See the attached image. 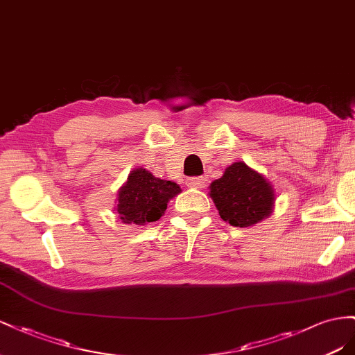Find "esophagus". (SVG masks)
Segmentation results:
<instances>
[{
	"instance_id": "34e87169",
	"label": "esophagus",
	"mask_w": 355,
	"mask_h": 355,
	"mask_svg": "<svg viewBox=\"0 0 355 355\" xmlns=\"http://www.w3.org/2000/svg\"><path fill=\"white\" fill-rule=\"evenodd\" d=\"M205 178L204 177H191L186 181L187 187H191V189H202L205 186Z\"/></svg>"
}]
</instances>
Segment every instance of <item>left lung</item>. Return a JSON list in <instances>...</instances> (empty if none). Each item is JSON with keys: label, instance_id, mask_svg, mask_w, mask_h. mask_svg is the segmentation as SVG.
<instances>
[{"label": "left lung", "instance_id": "left-lung-1", "mask_svg": "<svg viewBox=\"0 0 355 355\" xmlns=\"http://www.w3.org/2000/svg\"><path fill=\"white\" fill-rule=\"evenodd\" d=\"M220 217L235 227H250L268 218L275 208V189L265 175L235 162L209 186Z\"/></svg>", "mask_w": 355, "mask_h": 355}]
</instances>
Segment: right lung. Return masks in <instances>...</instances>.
I'll list each match as a JSON object with an SVG mask.
<instances>
[{"instance_id":"add662e5","label":"right lung","mask_w":355,"mask_h":355,"mask_svg":"<svg viewBox=\"0 0 355 355\" xmlns=\"http://www.w3.org/2000/svg\"><path fill=\"white\" fill-rule=\"evenodd\" d=\"M178 193L181 187L174 181L157 178L144 168H135L119 189L114 211L125 225L146 226L164 216L168 202Z\"/></svg>"}]
</instances>
